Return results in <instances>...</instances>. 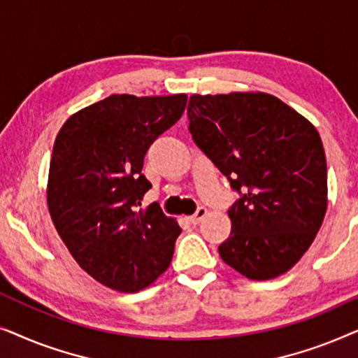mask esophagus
Returning <instances> with one entry per match:
<instances>
[{
    "label": "esophagus",
    "mask_w": 358,
    "mask_h": 358,
    "mask_svg": "<svg viewBox=\"0 0 358 358\" xmlns=\"http://www.w3.org/2000/svg\"><path fill=\"white\" fill-rule=\"evenodd\" d=\"M205 215H207V208H203V207H200L197 212H195L192 217L189 218V222L192 223V224H199L200 222H202V220L205 218Z\"/></svg>",
    "instance_id": "esophagus-1"
}]
</instances>
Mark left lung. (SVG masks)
<instances>
[{"label":"left lung","instance_id":"obj_1","mask_svg":"<svg viewBox=\"0 0 358 358\" xmlns=\"http://www.w3.org/2000/svg\"><path fill=\"white\" fill-rule=\"evenodd\" d=\"M189 131L239 197L229 207L224 262L252 280L295 266L327 208L326 155L317 130L266 92L190 96Z\"/></svg>","mask_w":358,"mask_h":358}]
</instances>
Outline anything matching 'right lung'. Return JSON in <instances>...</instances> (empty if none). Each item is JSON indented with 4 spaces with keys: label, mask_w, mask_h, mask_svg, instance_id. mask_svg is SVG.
<instances>
[{
    "label": "right lung",
    "mask_w": 358,
    "mask_h": 358,
    "mask_svg": "<svg viewBox=\"0 0 358 358\" xmlns=\"http://www.w3.org/2000/svg\"><path fill=\"white\" fill-rule=\"evenodd\" d=\"M185 104V94H114L73 114L58 131L48 210L68 251L102 285L138 292L169 267L182 229L158 203L140 208L151 189L141 168Z\"/></svg>",
    "instance_id": "add662e5"
}]
</instances>
